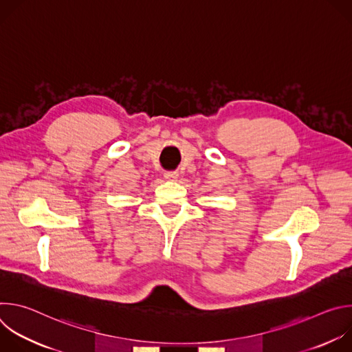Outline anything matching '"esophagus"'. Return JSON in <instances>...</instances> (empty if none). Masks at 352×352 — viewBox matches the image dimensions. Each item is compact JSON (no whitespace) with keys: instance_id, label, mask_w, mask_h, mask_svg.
<instances>
[{"instance_id":"obj_1","label":"esophagus","mask_w":352,"mask_h":352,"mask_svg":"<svg viewBox=\"0 0 352 352\" xmlns=\"http://www.w3.org/2000/svg\"><path fill=\"white\" fill-rule=\"evenodd\" d=\"M164 177H166V179L175 181L178 178V173L177 171H167V173H164Z\"/></svg>"}]
</instances>
